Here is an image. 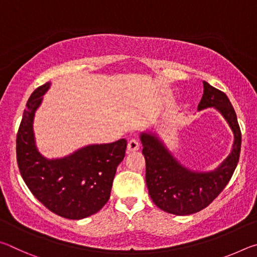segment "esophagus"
<instances>
[{
    "label": "esophagus",
    "instance_id": "obj_1",
    "mask_svg": "<svg viewBox=\"0 0 257 257\" xmlns=\"http://www.w3.org/2000/svg\"><path fill=\"white\" fill-rule=\"evenodd\" d=\"M127 149L129 152H136L139 150V143L136 141V139H132V141H129L128 143Z\"/></svg>",
    "mask_w": 257,
    "mask_h": 257
}]
</instances>
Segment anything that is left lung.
I'll list each match as a JSON object with an SVG mask.
<instances>
[{
    "instance_id": "obj_1",
    "label": "left lung",
    "mask_w": 257,
    "mask_h": 257,
    "mask_svg": "<svg viewBox=\"0 0 257 257\" xmlns=\"http://www.w3.org/2000/svg\"><path fill=\"white\" fill-rule=\"evenodd\" d=\"M203 85L204 93L197 110L214 107L233 134L231 152L219 167L206 172L190 170L172 155L158 134L143 132L139 136L150 196L156 206L171 214L189 215L210 205L231 179L240 154L241 133L228 96L206 81Z\"/></svg>"
}]
</instances>
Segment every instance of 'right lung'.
<instances>
[{
	"label": "right lung",
	"mask_w": 257,
	"mask_h": 257,
	"mask_svg": "<svg viewBox=\"0 0 257 257\" xmlns=\"http://www.w3.org/2000/svg\"><path fill=\"white\" fill-rule=\"evenodd\" d=\"M46 82L30 95L17 134V162L26 185L51 212L70 220L93 215L110 198L116 168L124 158V138L110 144L81 147L60 159H46L37 150L34 118Z\"/></svg>",
	"instance_id": "add662e5"
}]
</instances>
